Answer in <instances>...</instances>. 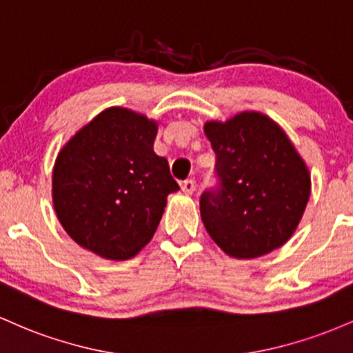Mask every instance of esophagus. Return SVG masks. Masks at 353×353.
Here are the masks:
<instances>
[{"label": "esophagus", "instance_id": "1", "mask_svg": "<svg viewBox=\"0 0 353 353\" xmlns=\"http://www.w3.org/2000/svg\"><path fill=\"white\" fill-rule=\"evenodd\" d=\"M181 190H183V193H187V195H192V193L195 192V181L185 180L183 183H181Z\"/></svg>", "mask_w": 353, "mask_h": 353}]
</instances>
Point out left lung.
Listing matches in <instances>:
<instances>
[{
    "label": "left lung",
    "mask_w": 353,
    "mask_h": 353,
    "mask_svg": "<svg viewBox=\"0 0 353 353\" xmlns=\"http://www.w3.org/2000/svg\"><path fill=\"white\" fill-rule=\"evenodd\" d=\"M220 188L200 198L201 221L233 259H256L290 240L310 198V172L279 123L260 112L207 121Z\"/></svg>",
    "instance_id": "obj_1"
}]
</instances>
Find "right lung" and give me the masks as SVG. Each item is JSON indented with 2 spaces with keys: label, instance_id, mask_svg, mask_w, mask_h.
I'll list each match as a JSON object with an SVG mask.
<instances>
[{
  "label": "right lung",
  "instance_id": "1",
  "mask_svg": "<svg viewBox=\"0 0 353 353\" xmlns=\"http://www.w3.org/2000/svg\"><path fill=\"white\" fill-rule=\"evenodd\" d=\"M158 123L112 106L78 130L53 166V207L85 250L114 262L137 255L155 235L166 196L180 187L153 152Z\"/></svg>",
  "mask_w": 353,
  "mask_h": 353
}]
</instances>
